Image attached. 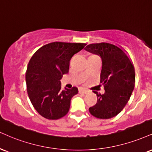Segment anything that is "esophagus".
I'll use <instances>...</instances> for the list:
<instances>
[{
  "label": "esophagus",
  "instance_id": "1",
  "mask_svg": "<svg viewBox=\"0 0 152 152\" xmlns=\"http://www.w3.org/2000/svg\"><path fill=\"white\" fill-rule=\"evenodd\" d=\"M79 92L81 94H87V89H85V88H80Z\"/></svg>",
  "mask_w": 152,
  "mask_h": 152
}]
</instances>
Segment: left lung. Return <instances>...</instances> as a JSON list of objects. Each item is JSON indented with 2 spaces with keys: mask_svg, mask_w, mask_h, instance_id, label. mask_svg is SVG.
Returning <instances> with one entry per match:
<instances>
[{
  "mask_svg": "<svg viewBox=\"0 0 152 152\" xmlns=\"http://www.w3.org/2000/svg\"><path fill=\"white\" fill-rule=\"evenodd\" d=\"M85 50L102 58L101 83L105 89L104 94L94 91L98 102L89 108V112L98 118H111L123 109L131 96L135 82L134 67L126 54L115 45L91 44Z\"/></svg>",
  "mask_w": 152,
  "mask_h": 152,
  "instance_id": "1",
  "label": "left lung"
}]
</instances>
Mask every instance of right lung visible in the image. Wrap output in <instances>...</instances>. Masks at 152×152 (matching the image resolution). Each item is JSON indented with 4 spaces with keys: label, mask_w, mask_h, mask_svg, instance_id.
Segmentation results:
<instances>
[{
    "label": "right lung",
    "mask_w": 152,
    "mask_h": 152,
    "mask_svg": "<svg viewBox=\"0 0 152 152\" xmlns=\"http://www.w3.org/2000/svg\"><path fill=\"white\" fill-rule=\"evenodd\" d=\"M85 46L82 43H50L39 48L29 61L26 73L28 96L45 118L57 120L68 113L71 99L78 89H61L60 80L68 73L72 56Z\"/></svg>",
    "instance_id": "obj_1"
}]
</instances>
